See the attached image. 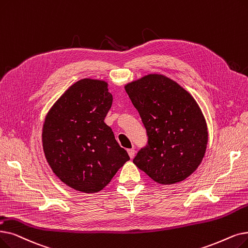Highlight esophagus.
Segmentation results:
<instances>
[{
  "label": "esophagus",
  "instance_id": "obj_1",
  "mask_svg": "<svg viewBox=\"0 0 248 248\" xmlns=\"http://www.w3.org/2000/svg\"><path fill=\"white\" fill-rule=\"evenodd\" d=\"M135 152H136L135 149H128V150H127L128 156H130V158H131V159H133V158L135 157Z\"/></svg>",
  "mask_w": 248,
  "mask_h": 248
}]
</instances>
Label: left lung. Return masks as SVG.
I'll use <instances>...</instances> for the list:
<instances>
[{
	"instance_id": "8db88e82",
	"label": "left lung",
	"mask_w": 248,
	"mask_h": 248,
	"mask_svg": "<svg viewBox=\"0 0 248 248\" xmlns=\"http://www.w3.org/2000/svg\"><path fill=\"white\" fill-rule=\"evenodd\" d=\"M124 89L148 136L133 162L160 185L185 180L201 164L208 144L206 120L197 101L159 74L128 83Z\"/></svg>"
}]
</instances>
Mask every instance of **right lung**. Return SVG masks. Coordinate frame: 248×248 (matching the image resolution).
I'll list each match as a JSON object with an SVG mask.
<instances>
[{
    "mask_svg": "<svg viewBox=\"0 0 248 248\" xmlns=\"http://www.w3.org/2000/svg\"><path fill=\"white\" fill-rule=\"evenodd\" d=\"M111 104L105 81L82 79L61 96L46 117V158L53 173L74 189L100 191L130 160L104 123Z\"/></svg>",
    "mask_w": 248,
    "mask_h": 248,
    "instance_id": "1",
    "label": "right lung"
}]
</instances>
